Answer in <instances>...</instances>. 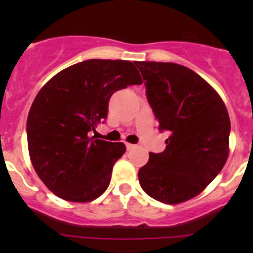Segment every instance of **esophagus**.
Wrapping results in <instances>:
<instances>
[{
    "label": "esophagus",
    "instance_id": "obj_1",
    "mask_svg": "<svg viewBox=\"0 0 253 253\" xmlns=\"http://www.w3.org/2000/svg\"><path fill=\"white\" fill-rule=\"evenodd\" d=\"M136 147H137L136 144H131V143H126L127 150H132V149H134V148H136Z\"/></svg>",
    "mask_w": 253,
    "mask_h": 253
}]
</instances>
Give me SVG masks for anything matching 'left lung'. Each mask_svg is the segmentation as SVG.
<instances>
[{
    "instance_id": "left-lung-1",
    "label": "left lung",
    "mask_w": 253,
    "mask_h": 253,
    "mask_svg": "<svg viewBox=\"0 0 253 253\" xmlns=\"http://www.w3.org/2000/svg\"><path fill=\"white\" fill-rule=\"evenodd\" d=\"M148 103L168 131L167 148L149 153L138 171L148 196L168 205L200 195L225 165L230 119L223 100L197 73L172 62H136Z\"/></svg>"
}]
</instances>
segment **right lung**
I'll return each mask as SVG.
<instances>
[{
	"label": "right lung",
	"mask_w": 253,
	"mask_h": 253,
	"mask_svg": "<svg viewBox=\"0 0 253 253\" xmlns=\"http://www.w3.org/2000/svg\"><path fill=\"white\" fill-rule=\"evenodd\" d=\"M142 84L131 61L86 60L53 76L40 89L27 120L30 159L57 197L90 202L110 183L124 143L89 137L108 116L115 91Z\"/></svg>",
	"instance_id": "1"
}]
</instances>
